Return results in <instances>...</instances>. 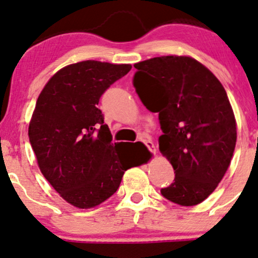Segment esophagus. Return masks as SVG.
I'll use <instances>...</instances> for the list:
<instances>
[{"instance_id": "esophagus-1", "label": "esophagus", "mask_w": 258, "mask_h": 258, "mask_svg": "<svg viewBox=\"0 0 258 258\" xmlns=\"http://www.w3.org/2000/svg\"><path fill=\"white\" fill-rule=\"evenodd\" d=\"M141 141H143L145 146H146L147 149L150 150V152L156 153V147H155V144H153L152 141L150 140V139H143V140H141Z\"/></svg>"}]
</instances>
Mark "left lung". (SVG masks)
Returning <instances> with one entry per match:
<instances>
[{
  "instance_id": "1",
  "label": "left lung",
  "mask_w": 258,
  "mask_h": 258,
  "mask_svg": "<svg viewBox=\"0 0 258 258\" xmlns=\"http://www.w3.org/2000/svg\"><path fill=\"white\" fill-rule=\"evenodd\" d=\"M133 85L149 111L158 113L160 151L174 169L161 194L180 206L211 195L229 167L236 121L224 88L191 57L162 56L135 63Z\"/></svg>"
}]
</instances>
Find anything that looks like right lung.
I'll return each instance as SVG.
<instances>
[{
	"mask_svg": "<svg viewBox=\"0 0 258 258\" xmlns=\"http://www.w3.org/2000/svg\"><path fill=\"white\" fill-rule=\"evenodd\" d=\"M130 64L83 60L48 80L29 124V141L40 170L60 198L91 208L111 198L124 172L144 163L126 144H112L97 108L102 94L128 74Z\"/></svg>",
	"mask_w": 258,
	"mask_h": 258,
	"instance_id": "right-lung-1",
	"label": "right lung"
}]
</instances>
